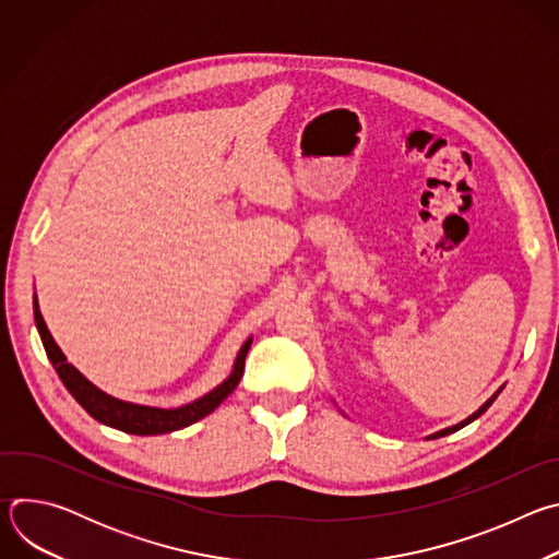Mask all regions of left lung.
Instances as JSON below:
<instances>
[{
	"mask_svg": "<svg viewBox=\"0 0 559 559\" xmlns=\"http://www.w3.org/2000/svg\"><path fill=\"white\" fill-rule=\"evenodd\" d=\"M502 389H504V384H502V386H500V389H498V391H496V393H493V395H491V397H489V401H487V403H485V405H483V407H480V409H477V412H473V414H471V416H468V418H464V420H462V423H457V425H453V427H447V429H440V431H436V433H431V436H427V440H429V438H431V440H433V438H442V436H449V433H453V431H457V429H462V427H466V425H468V423H473V420H477V418H480V416H483V414H485V412H487V409H489V407H491V405H493V401H496V397H498V395H500V393H502Z\"/></svg>",
	"mask_w": 559,
	"mask_h": 559,
	"instance_id": "left-lung-1",
	"label": "left lung"
}]
</instances>
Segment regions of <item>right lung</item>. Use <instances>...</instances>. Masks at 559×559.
Returning <instances> with one entry per match:
<instances>
[{"label": "right lung", "mask_w": 559, "mask_h": 559, "mask_svg": "<svg viewBox=\"0 0 559 559\" xmlns=\"http://www.w3.org/2000/svg\"><path fill=\"white\" fill-rule=\"evenodd\" d=\"M33 313H35V325H37V332L41 336L48 360L52 362L57 376L61 378L63 386L70 391L74 401L82 405L95 420H99L102 425H108L112 429L134 433V436H158V433L179 431V429L190 427L197 420L205 418L207 414H212L225 401V397L236 389L238 380H241L243 367H246V356H248L250 345H252V338H248L243 343V347L238 349L229 376L221 384H216L212 391L197 397V401L186 403L181 407H170V409L150 407V405L121 401V397H115V395L102 391L72 362H68V358L63 356V352L59 349V345L55 343L52 334L46 328V321H44V316L39 311L37 294L33 298Z\"/></svg>", "instance_id": "1"}]
</instances>
